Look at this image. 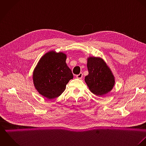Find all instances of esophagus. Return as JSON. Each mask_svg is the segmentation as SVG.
I'll list each match as a JSON object with an SVG mask.
<instances>
[{
	"label": "esophagus",
	"instance_id": "34e87169",
	"mask_svg": "<svg viewBox=\"0 0 146 146\" xmlns=\"http://www.w3.org/2000/svg\"><path fill=\"white\" fill-rule=\"evenodd\" d=\"M82 77H83V73L82 72H80L79 75H76V78H78V79H81L82 78Z\"/></svg>",
	"mask_w": 146,
	"mask_h": 146
}]
</instances>
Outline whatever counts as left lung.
I'll list each match as a JSON object with an SVG mask.
<instances>
[{
    "instance_id": "obj_1",
    "label": "left lung",
    "mask_w": 146,
    "mask_h": 146,
    "mask_svg": "<svg viewBox=\"0 0 146 146\" xmlns=\"http://www.w3.org/2000/svg\"><path fill=\"white\" fill-rule=\"evenodd\" d=\"M87 67L89 74L85 76V82L93 94L102 96L112 90L114 76L104 60L90 57L88 58Z\"/></svg>"
}]
</instances>
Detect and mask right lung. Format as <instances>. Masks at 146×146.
Instances as JSON below:
<instances>
[{"label":"right lung","mask_w":146,"mask_h":146,"mask_svg":"<svg viewBox=\"0 0 146 146\" xmlns=\"http://www.w3.org/2000/svg\"><path fill=\"white\" fill-rule=\"evenodd\" d=\"M66 55L50 51L39 60L33 72V82L38 92L49 100L59 97L74 78L66 63Z\"/></svg>","instance_id":"add662e5"}]
</instances>
